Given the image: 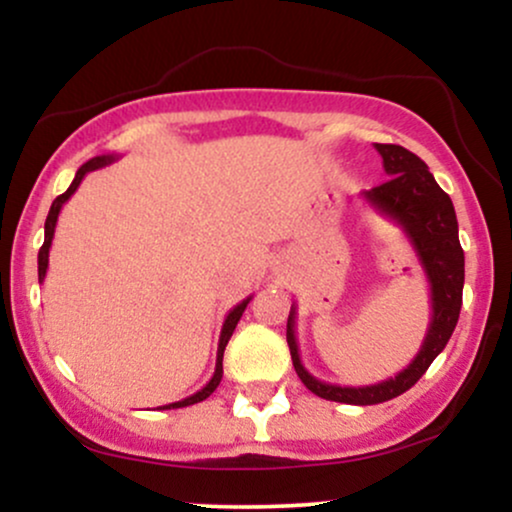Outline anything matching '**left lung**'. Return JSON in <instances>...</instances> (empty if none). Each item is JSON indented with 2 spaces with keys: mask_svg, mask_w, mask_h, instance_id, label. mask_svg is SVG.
Listing matches in <instances>:
<instances>
[{
  "mask_svg": "<svg viewBox=\"0 0 512 512\" xmlns=\"http://www.w3.org/2000/svg\"><path fill=\"white\" fill-rule=\"evenodd\" d=\"M375 149L383 156V168L390 180L373 190H366L361 197L366 199L368 207H373L380 216L395 221L402 228L419 257L428 286H431V322H428L419 354L407 368L399 370L395 378H387L383 383L363 387L322 383L301 363L296 342V305H291L289 322H286L291 361L303 385L317 397L330 399V402L358 404V407L395 399L407 392L411 385H416V380L426 373L433 358L445 349L452 337L457 317H460L464 286V252L460 236H457V216L452 199L440 190L426 163L409 149L397 144H375Z\"/></svg>",
  "mask_w": 512,
  "mask_h": 512,
  "instance_id": "left-lung-1",
  "label": "left lung"
}]
</instances>
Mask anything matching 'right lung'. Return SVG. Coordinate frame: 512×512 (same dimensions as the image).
<instances>
[{
    "label": "right lung",
    "instance_id": "right-lung-1",
    "mask_svg": "<svg viewBox=\"0 0 512 512\" xmlns=\"http://www.w3.org/2000/svg\"><path fill=\"white\" fill-rule=\"evenodd\" d=\"M113 161H117V156H96V158H91V161H86L84 166H81L79 170H76V175H74L72 185L67 187V192H64V195H60V197L55 199V202H52L48 219H45V243H43V248H40V252H38V281H40V284H43V281H45V274H48L50 245H52V236H55L57 216H60V211H62V207H64V202H67V199L74 195L76 187L81 185V180H84L86 175L91 173V170H98V168L110 166V163H113ZM250 301H252V296H250V298H245V301H240L233 310H228L226 320H223V327H221L219 351H216V370H214V375H211L209 383L204 385L202 390H199V392H195V395H190V397L180 399V402L166 404V407H161V409H180V407H190V404H197V402H202V399H207V397L211 395V392H214L216 387H219L221 378H223V349H226L228 339H231V334H233V330H236L238 320H240V317H243L245 308H248V303H250Z\"/></svg>",
    "mask_w": 512,
    "mask_h": 512
}]
</instances>
